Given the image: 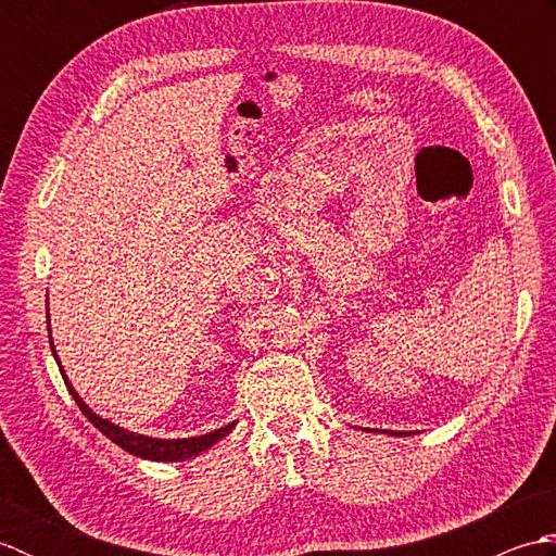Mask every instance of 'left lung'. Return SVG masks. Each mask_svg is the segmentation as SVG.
Returning <instances> with one entry per match:
<instances>
[{
    "mask_svg": "<svg viewBox=\"0 0 556 556\" xmlns=\"http://www.w3.org/2000/svg\"><path fill=\"white\" fill-rule=\"evenodd\" d=\"M392 434H406V432H392Z\"/></svg>",
    "mask_w": 556,
    "mask_h": 556,
    "instance_id": "1",
    "label": "left lung"
}]
</instances>
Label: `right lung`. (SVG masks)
<instances>
[{
  "instance_id": "obj_1",
  "label": "right lung",
  "mask_w": 556,
  "mask_h": 556,
  "mask_svg": "<svg viewBox=\"0 0 556 556\" xmlns=\"http://www.w3.org/2000/svg\"><path fill=\"white\" fill-rule=\"evenodd\" d=\"M47 317H50V313H47ZM47 325H50V320H47ZM50 344H52V337H50ZM52 353L56 356L54 346H52ZM56 363H59V358H56ZM59 370H62V365H59ZM62 377H64V384L68 387L71 396H74L78 408L83 410V416H86L92 425H96V428L104 437H110L114 444H119L122 448H126L128 454L140 456V458H150V460H184V458L198 456L200 452H205V448H210L212 444L219 442L222 437H227L231 432L233 425H236V422L224 425V428H219L215 432H207V434H200V437H188V440H155V437L128 432V430L119 428V425H114L110 420L100 418L98 413H92L86 404H83V399L76 394V389L71 387L64 370H62Z\"/></svg>"
}]
</instances>
